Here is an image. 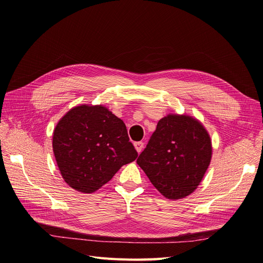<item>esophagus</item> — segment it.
Here are the masks:
<instances>
[{"label":"esophagus","mask_w":263,"mask_h":263,"mask_svg":"<svg viewBox=\"0 0 263 263\" xmlns=\"http://www.w3.org/2000/svg\"><path fill=\"white\" fill-rule=\"evenodd\" d=\"M134 147H135L137 153L140 154L141 151L143 150V148H144V143H143V142H135V143H134Z\"/></svg>","instance_id":"34e87169"}]
</instances>
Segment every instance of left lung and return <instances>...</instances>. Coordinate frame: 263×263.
Here are the masks:
<instances>
[{"label":"left lung","mask_w":263,"mask_h":263,"mask_svg":"<svg viewBox=\"0 0 263 263\" xmlns=\"http://www.w3.org/2000/svg\"><path fill=\"white\" fill-rule=\"evenodd\" d=\"M212 155L208 132L185 115L162 118L136 163L168 199H180L199 185Z\"/></svg>","instance_id":"1"}]
</instances>
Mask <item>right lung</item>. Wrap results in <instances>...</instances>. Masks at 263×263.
<instances>
[{
    "label": "right lung",
    "instance_id": "add662e5",
    "mask_svg": "<svg viewBox=\"0 0 263 263\" xmlns=\"http://www.w3.org/2000/svg\"><path fill=\"white\" fill-rule=\"evenodd\" d=\"M53 151L64 180L82 193L100 189L137 158L126 124L102 105L69 110L54 130Z\"/></svg>",
    "mask_w": 263,
    "mask_h": 263
}]
</instances>
